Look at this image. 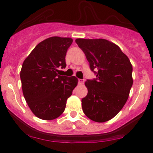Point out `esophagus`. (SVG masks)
I'll list each match as a JSON object with an SVG mask.
<instances>
[{"label": "esophagus", "instance_id": "obj_1", "mask_svg": "<svg viewBox=\"0 0 153 153\" xmlns=\"http://www.w3.org/2000/svg\"><path fill=\"white\" fill-rule=\"evenodd\" d=\"M84 83V79H78V83L79 84H83Z\"/></svg>", "mask_w": 153, "mask_h": 153}]
</instances>
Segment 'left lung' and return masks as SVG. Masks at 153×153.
I'll return each mask as SVG.
<instances>
[{"instance_id": "obj_1", "label": "left lung", "mask_w": 153, "mask_h": 153, "mask_svg": "<svg viewBox=\"0 0 153 153\" xmlns=\"http://www.w3.org/2000/svg\"><path fill=\"white\" fill-rule=\"evenodd\" d=\"M76 43L97 75L96 79L85 83L88 93L82 99L83 111L93 121L106 122L128 100L133 83L132 64L120 47L107 40L78 38Z\"/></svg>"}]
</instances>
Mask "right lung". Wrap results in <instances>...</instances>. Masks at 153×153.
I'll return each instance as SVG.
<instances>
[{"label":"right lung","instance_id":"add662e5","mask_svg":"<svg viewBox=\"0 0 153 153\" xmlns=\"http://www.w3.org/2000/svg\"><path fill=\"white\" fill-rule=\"evenodd\" d=\"M72 43L69 37H49L37 44L23 63V94L31 111L41 120L60 117L77 85L76 77L59 74L67 66L65 57Z\"/></svg>","mask_w":153,"mask_h":153}]
</instances>
